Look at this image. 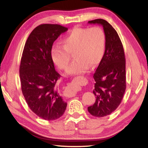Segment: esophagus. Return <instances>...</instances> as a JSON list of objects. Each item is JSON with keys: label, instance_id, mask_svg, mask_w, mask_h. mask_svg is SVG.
Here are the masks:
<instances>
[{"label": "esophagus", "instance_id": "34e87169", "mask_svg": "<svg viewBox=\"0 0 148 148\" xmlns=\"http://www.w3.org/2000/svg\"><path fill=\"white\" fill-rule=\"evenodd\" d=\"M76 95V91H75L74 89L72 90H68L64 92V96L66 97H75Z\"/></svg>", "mask_w": 148, "mask_h": 148}]
</instances>
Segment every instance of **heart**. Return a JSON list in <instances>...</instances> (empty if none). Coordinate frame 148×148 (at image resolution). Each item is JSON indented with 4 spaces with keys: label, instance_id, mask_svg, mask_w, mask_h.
<instances>
[{
    "label": "heart",
    "instance_id": "obj_1",
    "mask_svg": "<svg viewBox=\"0 0 148 148\" xmlns=\"http://www.w3.org/2000/svg\"><path fill=\"white\" fill-rule=\"evenodd\" d=\"M106 37L99 27L75 28L62 40V46H54L51 57L60 69L65 70L74 53L75 61L70 65L66 74L75 75L86 72L90 66L95 67L104 56Z\"/></svg>",
    "mask_w": 148,
    "mask_h": 148
}]
</instances>
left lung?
<instances>
[{"label": "left lung", "mask_w": 148, "mask_h": 148, "mask_svg": "<svg viewBox=\"0 0 148 148\" xmlns=\"http://www.w3.org/2000/svg\"><path fill=\"white\" fill-rule=\"evenodd\" d=\"M88 23L102 25L106 37L104 56L93 74L92 92L96 101L87 108L92 116L102 117L115 111L123 97L126 89L125 57L118 34L108 22L97 19Z\"/></svg>", "instance_id": "obj_1"}]
</instances>
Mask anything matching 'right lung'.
Returning <instances> with one entry per match:
<instances>
[{
	"mask_svg": "<svg viewBox=\"0 0 148 148\" xmlns=\"http://www.w3.org/2000/svg\"><path fill=\"white\" fill-rule=\"evenodd\" d=\"M68 28L57 24H42L27 38L19 67L21 91L27 104L40 118L51 121L61 117L67 103L60 95L51 52L53 42Z\"/></svg>",
	"mask_w": 148,
	"mask_h": 148,
	"instance_id": "obj_1",
	"label": "right lung"
}]
</instances>
